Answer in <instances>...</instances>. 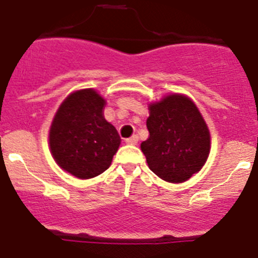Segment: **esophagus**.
Here are the masks:
<instances>
[{
	"label": "esophagus",
	"instance_id": "esophagus-1",
	"mask_svg": "<svg viewBox=\"0 0 258 258\" xmlns=\"http://www.w3.org/2000/svg\"><path fill=\"white\" fill-rule=\"evenodd\" d=\"M137 141H139V136L137 135H134L130 139H126V144H128V145H136Z\"/></svg>",
	"mask_w": 258,
	"mask_h": 258
}]
</instances>
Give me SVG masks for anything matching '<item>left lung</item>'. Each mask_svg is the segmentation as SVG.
Segmentation results:
<instances>
[{
	"label": "left lung",
	"mask_w": 258,
	"mask_h": 258,
	"mask_svg": "<svg viewBox=\"0 0 258 258\" xmlns=\"http://www.w3.org/2000/svg\"><path fill=\"white\" fill-rule=\"evenodd\" d=\"M149 109V139L141 144L149 168L170 183L184 182L208 159V126L195 103L180 94L165 96Z\"/></svg>",
	"instance_id": "8db88e82"
}]
</instances>
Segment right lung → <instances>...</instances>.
Returning a JSON list of instances; mask_svg holds the SVG:
<instances>
[{
  "label": "right lung",
  "instance_id": "1",
  "mask_svg": "<svg viewBox=\"0 0 258 258\" xmlns=\"http://www.w3.org/2000/svg\"><path fill=\"white\" fill-rule=\"evenodd\" d=\"M104 104L93 89L75 91L58 108L50 126L53 158L62 169L80 179L107 170L121 144L117 130L103 115Z\"/></svg>",
  "mask_w": 258,
  "mask_h": 258
}]
</instances>
